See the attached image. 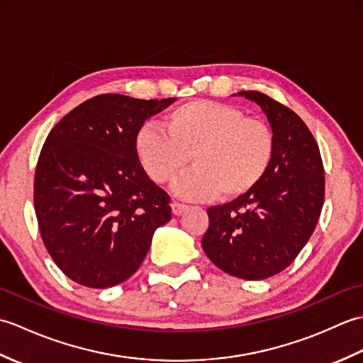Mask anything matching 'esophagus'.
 I'll return each instance as SVG.
<instances>
[{
    "mask_svg": "<svg viewBox=\"0 0 363 363\" xmlns=\"http://www.w3.org/2000/svg\"><path fill=\"white\" fill-rule=\"evenodd\" d=\"M186 209H187V204H182L179 201H173L172 203V211H173L174 215H181Z\"/></svg>",
    "mask_w": 363,
    "mask_h": 363,
    "instance_id": "obj_1",
    "label": "esophagus"
}]
</instances>
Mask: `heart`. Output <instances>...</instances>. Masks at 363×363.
I'll list each match as a JSON object with an SVG mask.
<instances>
[{"label":"heart","instance_id":"obj_1","mask_svg":"<svg viewBox=\"0 0 363 363\" xmlns=\"http://www.w3.org/2000/svg\"><path fill=\"white\" fill-rule=\"evenodd\" d=\"M163 130L145 125L135 134L138 160L151 181L176 184V194L189 199L218 195L240 199L265 179L276 156V135L267 121L246 117L240 107L194 99L169 111Z\"/></svg>","mask_w":363,"mask_h":363}]
</instances>
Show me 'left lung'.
Wrapping results in <instances>:
<instances>
[{
    "instance_id": "8db88e82",
    "label": "left lung",
    "mask_w": 363,
    "mask_h": 363,
    "mask_svg": "<svg viewBox=\"0 0 363 363\" xmlns=\"http://www.w3.org/2000/svg\"><path fill=\"white\" fill-rule=\"evenodd\" d=\"M238 95L265 112L276 156L250 195L207 209L201 246L223 272L259 281L287 268L311 238L325 203V167L312 133L295 112L260 91Z\"/></svg>"
}]
</instances>
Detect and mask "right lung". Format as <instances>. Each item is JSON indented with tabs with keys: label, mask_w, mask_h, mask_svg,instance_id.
I'll return each mask as SVG.
<instances>
[{
	"label": "right lung",
	"mask_w": 363,
	"mask_h": 363,
	"mask_svg": "<svg viewBox=\"0 0 363 363\" xmlns=\"http://www.w3.org/2000/svg\"><path fill=\"white\" fill-rule=\"evenodd\" d=\"M173 101L98 95L46 137L34 207L46 250L72 281L90 289L126 281L146 257L154 230L172 218L168 194L138 160L135 134Z\"/></svg>",
	"instance_id": "1"
}]
</instances>
